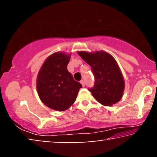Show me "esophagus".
I'll use <instances>...</instances> for the list:
<instances>
[{
  "label": "esophagus",
  "instance_id": "esophagus-1",
  "mask_svg": "<svg viewBox=\"0 0 157 157\" xmlns=\"http://www.w3.org/2000/svg\"><path fill=\"white\" fill-rule=\"evenodd\" d=\"M80 83L82 84V86H85V84H84V80H81V81H80Z\"/></svg>",
  "mask_w": 157,
  "mask_h": 157
}]
</instances>
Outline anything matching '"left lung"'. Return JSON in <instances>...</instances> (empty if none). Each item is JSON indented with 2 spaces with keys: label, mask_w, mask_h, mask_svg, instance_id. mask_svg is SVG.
Returning <instances> with one entry per match:
<instances>
[{
  "label": "left lung",
  "mask_w": 157,
  "mask_h": 157,
  "mask_svg": "<svg viewBox=\"0 0 157 157\" xmlns=\"http://www.w3.org/2000/svg\"><path fill=\"white\" fill-rule=\"evenodd\" d=\"M78 53L91 67L95 84L89 91L93 96L105 106L115 105L123 97L124 82L114 58L103 51L95 53L81 51Z\"/></svg>",
  "instance_id": "obj_1"
}]
</instances>
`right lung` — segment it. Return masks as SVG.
Masks as SVG:
<instances>
[{
    "label": "right lung",
    "mask_w": 157,
    "mask_h": 157,
    "mask_svg": "<svg viewBox=\"0 0 157 157\" xmlns=\"http://www.w3.org/2000/svg\"><path fill=\"white\" fill-rule=\"evenodd\" d=\"M71 55L62 52L51 55L44 62L37 76L39 98L47 107L56 111H65L70 107L82 86L67 69Z\"/></svg>",
    "instance_id": "1"
}]
</instances>
